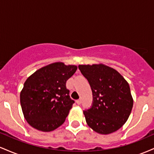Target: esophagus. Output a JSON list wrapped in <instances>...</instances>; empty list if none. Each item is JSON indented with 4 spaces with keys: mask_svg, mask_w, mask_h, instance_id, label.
<instances>
[{
    "mask_svg": "<svg viewBox=\"0 0 154 154\" xmlns=\"http://www.w3.org/2000/svg\"><path fill=\"white\" fill-rule=\"evenodd\" d=\"M81 100L80 99H79V100H76V103H77V104H78V105H79V104H81Z\"/></svg>",
    "mask_w": 154,
    "mask_h": 154,
    "instance_id": "obj_1",
    "label": "esophagus"
}]
</instances>
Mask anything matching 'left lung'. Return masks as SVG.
<instances>
[{
  "instance_id": "8db88e82",
  "label": "left lung",
  "mask_w": 154,
  "mask_h": 154,
  "mask_svg": "<svg viewBox=\"0 0 154 154\" xmlns=\"http://www.w3.org/2000/svg\"><path fill=\"white\" fill-rule=\"evenodd\" d=\"M78 67L93 92V106L83 111L88 125L102 135L116 132L128 119L133 106L128 82L116 69L103 63Z\"/></svg>"
}]
</instances>
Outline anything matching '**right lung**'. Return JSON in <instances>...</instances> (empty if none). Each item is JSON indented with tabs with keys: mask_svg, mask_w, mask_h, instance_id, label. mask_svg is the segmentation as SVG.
I'll list each match as a JSON object with an SVG mask.
<instances>
[{
	"mask_svg": "<svg viewBox=\"0 0 154 154\" xmlns=\"http://www.w3.org/2000/svg\"><path fill=\"white\" fill-rule=\"evenodd\" d=\"M77 69L75 65L55 62L39 69L26 79L20 103L30 126L51 132L64 122L75 103L69 98L66 83Z\"/></svg>",
	"mask_w": 154,
	"mask_h": 154,
	"instance_id": "obj_1",
	"label": "right lung"
}]
</instances>
